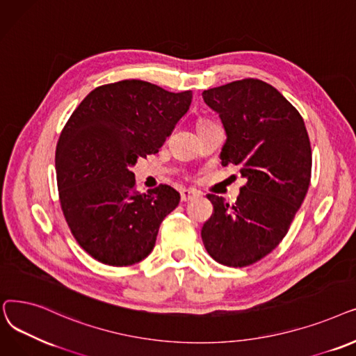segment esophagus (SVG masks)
Masks as SVG:
<instances>
[{
	"label": "esophagus",
	"instance_id": "esophagus-1",
	"mask_svg": "<svg viewBox=\"0 0 356 356\" xmlns=\"http://www.w3.org/2000/svg\"><path fill=\"white\" fill-rule=\"evenodd\" d=\"M198 195L200 193L195 190H181V201H190Z\"/></svg>",
	"mask_w": 356,
	"mask_h": 356
}]
</instances>
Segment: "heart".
Returning <instances> with one entry per match:
<instances>
[{
    "label": "heart",
    "mask_w": 356,
    "mask_h": 356,
    "mask_svg": "<svg viewBox=\"0 0 356 356\" xmlns=\"http://www.w3.org/2000/svg\"><path fill=\"white\" fill-rule=\"evenodd\" d=\"M201 123H206V122H200V123H198V124H201Z\"/></svg>",
    "instance_id": "1"
}]
</instances>
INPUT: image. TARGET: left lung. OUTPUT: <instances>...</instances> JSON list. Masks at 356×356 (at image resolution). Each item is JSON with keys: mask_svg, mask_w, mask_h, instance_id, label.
Returning <instances> with one entry per match:
<instances>
[{"mask_svg": "<svg viewBox=\"0 0 356 356\" xmlns=\"http://www.w3.org/2000/svg\"><path fill=\"white\" fill-rule=\"evenodd\" d=\"M227 134L222 165L248 179L233 204L209 194L214 213L201 229L209 255L242 268L284 239L312 177V147L302 117L278 90L261 79L233 81L202 92Z\"/></svg>", "mask_w": 356, "mask_h": 356, "instance_id": "8db88e82", "label": "left lung"}]
</instances>
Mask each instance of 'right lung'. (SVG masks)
Returning <instances> with one entry per match:
<instances>
[{
	"mask_svg": "<svg viewBox=\"0 0 356 356\" xmlns=\"http://www.w3.org/2000/svg\"><path fill=\"white\" fill-rule=\"evenodd\" d=\"M191 99V91L124 79L91 91L65 124L55 156L60 207L79 246L98 262L145 259L162 220L179 204L169 185L136 191L130 168L156 154Z\"/></svg>",
	"mask_w": 356,
	"mask_h": 356,
	"instance_id": "1",
	"label": "right lung"
}]
</instances>
